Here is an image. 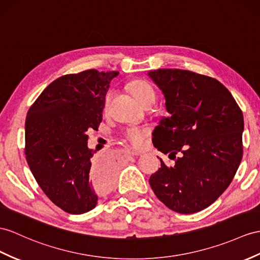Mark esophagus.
<instances>
[{"instance_id": "obj_1", "label": "esophagus", "mask_w": 260, "mask_h": 260, "mask_svg": "<svg viewBox=\"0 0 260 260\" xmlns=\"http://www.w3.org/2000/svg\"><path fill=\"white\" fill-rule=\"evenodd\" d=\"M129 154L131 156H139L141 153H140V152H137V151H129Z\"/></svg>"}]
</instances>
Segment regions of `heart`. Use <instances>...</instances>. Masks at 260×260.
<instances>
[{
	"label": "heart",
	"instance_id": "1",
	"mask_svg": "<svg viewBox=\"0 0 260 260\" xmlns=\"http://www.w3.org/2000/svg\"><path fill=\"white\" fill-rule=\"evenodd\" d=\"M128 88L130 92L134 94L135 98L140 103L142 106L153 105L156 99V93L148 81L142 79H135L130 81L128 84ZM113 96L112 90H108L105 96L104 101V110L108 111L111 99ZM149 135L148 128H141V126H136V128H129L124 130L123 137L126 141H129L135 147H141L143 144L145 138Z\"/></svg>",
	"mask_w": 260,
	"mask_h": 260
}]
</instances>
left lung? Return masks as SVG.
I'll list each match as a JSON object with an SVG mask.
<instances>
[{
  "label": "left lung",
  "instance_id": "8db88e82",
  "mask_svg": "<svg viewBox=\"0 0 260 260\" xmlns=\"http://www.w3.org/2000/svg\"><path fill=\"white\" fill-rule=\"evenodd\" d=\"M148 75L164 93L170 113L154 129L152 141L175 160L168 168L160 159L161 168L149 183L170 210L200 212L224 193L237 172L243 157V112L229 89L210 76L176 68Z\"/></svg>",
  "mask_w": 260,
  "mask_h": 260
}]
</instances>
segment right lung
<instances>
[{"mask_svg":"<svg viewBox=\"0 0 260 260\" xmlns=\"http://www.w3.org/2000/svg\"><path fill=\"white\" fill-rule=\"evenodd\" d=\"M118 72L88 69L49 84L25 121V155L37 184L69 214L97 205L116 180L115 170L88 149V130H98L104 101Z\"/></svg>","mask_w":260,"mask_h":260,"instance_id":"obj_1","label":"right lung"}]
</instances>
